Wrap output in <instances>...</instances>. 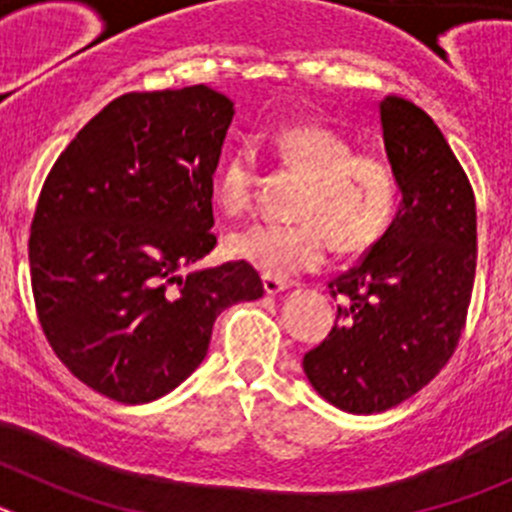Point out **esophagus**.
Returning <instances> with one entry per match:
<instances>
[{"label":"esophagus","instance_id":"esophagus-1","mask_svg":"<svg viewBox=\"0 0 512 512\" xmlns=\"http://www.w3.org/2000/svg\"><path fill=\"white\" fill-rule=\"evenodd\" d=\"M261 284H264L266 295H279V292H284V289L289 287V282H282V279H274V277H264L261 279Z\"/></svg>","mask_w":512,"mask_h":512}]
</instances>
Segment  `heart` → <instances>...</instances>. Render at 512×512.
I'll use <instances>...</instances> for the list:
<instances>
[{"instance_id": "heart-1", "label": "heart", "mask_w": 512, "mask_h": 512, "mask_svg": "<svg viewBox=\"0 0 512 512\" xmlns=\"http://www.w3.org/2000/svg\"><path fill=\"white\" fill-rule=\"evenodd\" d=\"M279 166L302 176L289 225H251L228 238L233 259L264 277L289 279L318 269L336 243L341 253H364L392 228L400 205V179L390 158L377 151H354L341 130L323 122H289L271 135ZM256 153L238 146L225 156L215 176V197L228 215L253 205Z\"/></svg>"}]
</instances>
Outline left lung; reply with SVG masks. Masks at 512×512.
I'll use <instances>...</instances> for the list:
<instances>
[{
  "label": "left lung",
  "instance_id": "left-lung-1",
  "mask_svg": "<svg viewBox=\"0 0 512 512\" xmlns=\"http://www.w3.org/2000/svg\"><path fill=\"white\" fill-rule=\"evenodd\" d=\"M402 207L382 241L328 284L336 325L302 366L330 405L369 415L423 390L454 356L477 271V205L436 122L402 97L382 104Z\"/></svg>",
  "mask_w": 512,
  "mask_h": 512
}]
</instances>
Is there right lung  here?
Instances as JSON below:
<instances>
[{"label":"right lung","instance_id":"1","mask_svg":"<svg viewBox=\"0 0 512 512\" xmlns=\"http://www.w3.org/2000/svg\"><path fill=\"white\" fill-rule=\"evenodd\" d=\"M233 102L197 84L112 99L45 176L30 282L53 354L99 395L164 397L202 364L225 307L259 300L256 269L192 271L217 246L212 174Z\"/></svg>","mask_w":512,"mask_h":512}]
</instances>
